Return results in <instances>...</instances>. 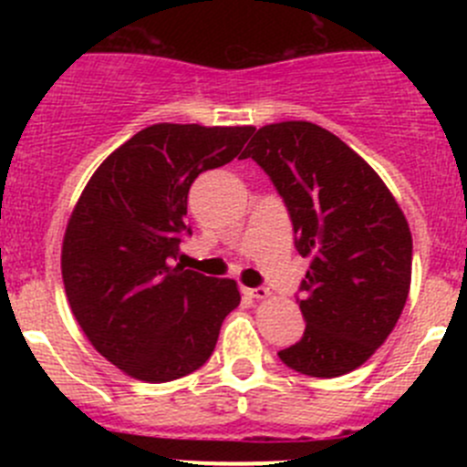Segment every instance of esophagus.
I'll return each mask as SVG.
<instances>
[{
    "instance_id": "obj_1",
    "label": "esophagus",
    "mask_w": 467,
    "mask_h": 467,
    "mask_svg": "<svg viewBox=\"0 0 467 467\" xmlns=\"http://www.w3.org/2000/svg\"><path fill=\"white\" fill-rule=\"evenodd\" d=\"M244 294H246L248 298L264 300V298H268V296H271V291H268L266 286H255V289H251V286H246V289H244Z\"/></svg>"
}]
</instances>
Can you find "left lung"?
I'll return each instance as SVG.
<instances>
[{
    "instance_id": "1",
    "label": "left lung",
    "mask_w": 467,
    "mask_h": 467,
    "mask_svg": "<svg viewBox=\"0 0 467 467\" xmlns=\"http://www.w3.org/2000/svg\"><path fill=\"white\" fill-rule=\"evenodd\" d=\"M242 158L268 173L296 251L312 260L298 298L303 338L277 355L312 378L359 368L407 303L413 242L404 212L361 155L312 121L262 126Z\"/></svg>"
}]
</instances>
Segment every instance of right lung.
Here are the masks:
<instances>
[{"instance_id":"right-lung-1","label":"right lung","mask_w":467,"mask_h":467,"mask_svg":"<svg viewBox=\"0 0 467 467\" xmlns=\"http://www.w3.org/2000/svg\"><path fill=\"white\" fill-rule=\"evenodd\" d=\"M253 126L153 124L112 150L83 190L60 253L74 318L94 350L135 379L162 384L210 359L237 282L173 264L187 194L237 158Z\"/></svg>"}]
</instances>
